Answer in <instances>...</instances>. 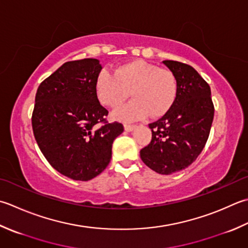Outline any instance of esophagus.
<instances>
[{"instance_id": "esophagus-1", "label": "esophagus", "mask_w": 248, "mask_h": 248, "mask_svg": "<svg viewBox=\"0 0 248 248\" xmlns=\"http://www.w3.org/2000/svg\"><path fill=\"white\" fill-rule=\"evenodd\" d=\"M124 130L127 131V132H131V131H132L135 128V125H133V124H124Z\"/></svg>"}]
</instances>
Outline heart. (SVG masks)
I'll list each match as a JSON object with an SVG mask.
<instances>
[{
    "label": "heart",
    "instance_id": "1",
    "mask_svg": "<svg viewBox=\"0 0 248 248\" xmlns=\"http://www.w3.org/2000/svg\"><path fill=\"white\" fill-rule=\"evenodd\" d=\"M130 95L133 100L114 111L120 120L159 117L171 108L177 94V80L171 71L144 60L124 63L114 74L102 70L95 79V93L102 104L115 108Z\"/></svg>",
    "mask_w": 248,
    "mask_h": 248
}]
</instances>
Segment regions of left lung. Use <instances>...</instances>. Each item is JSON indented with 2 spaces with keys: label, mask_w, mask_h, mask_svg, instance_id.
Returning <instances> with one entry per match:
<instances>
[{
  "label": "left lung",
  "mask_w": 248,
  "mask_h": 248,
  "mask_svg": "<svg viewBox=\"0 0 248 248\" xmlns=\"http://www.w3.org/2000/svg\"><path fill=\"white\" fill-rule=\"evenodd\" d=\"M176 77L175 101L161 118L149 124L152 142L140 149V159L159 174L178 172L195 161L210 135L214 104L211 88L192 66L163 61Z\"/></svg>",
  "instance_id": "8db88e82"
}]
</instances>
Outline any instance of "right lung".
I'll use <instances>...</instances> for the list:
<instances>
[{
  "label": "right lung",
  "mask_w": 248,
  "mask_h": 248,
  "mask_svg": "<svg viewBox=\"0 0 248 248\" xmlns=\"http://www.w3.org/2000/svg\"><path fill=\"white\" fill-rule=\"evenodd\" d=\"M98 59L69 61L41 82L32 114L34 138L50 166L74 181H90L108 166L124 125L105 119L95 93ZM99 123H102L101 126Z\"/></svg>",
  "instance_id": "obj_1"
}]
</instances>
